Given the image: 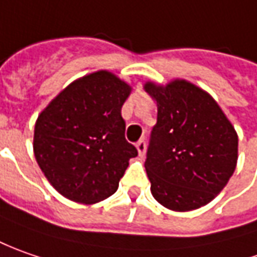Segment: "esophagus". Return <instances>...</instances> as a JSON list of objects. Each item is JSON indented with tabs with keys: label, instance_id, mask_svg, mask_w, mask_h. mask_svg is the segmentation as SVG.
Wrapping results in <instances>:
<instances>
[{
	"label": "esophagus",
	"instance_id": "1",
	"mask_svg": "<svg viewBox=\"0 0 257 257\" xmlns=\"http://www.w3.org/2000/svg\"><path fill=\"white\" fill-rule=\"evenodd\" d=\"M137 149H138V154H139V156H144L145 155L146 152V144L144 139H139L137 142Z\"/></svg>",
	"mask_w": 257,
	"mask_h": 257
}]
</instances>
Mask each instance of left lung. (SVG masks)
Segmentation results:
<instances>
[{"label": "left lung", "mask_w": 257, "mask_h": 257, "mask_svg": "<svg viewBox=\"0 0 257 257\" xmlns=\"http://www.w3.org/2000/svg\"><path fill=\"white\" fill-rule=\"evenodd\" d=\"M144 88L158 105L145 161L154 198L176 212L208 205L234 172L236 131L217 102L185 79Z\"/></svg>", "instance_id": "obj_1"}]
</instances>
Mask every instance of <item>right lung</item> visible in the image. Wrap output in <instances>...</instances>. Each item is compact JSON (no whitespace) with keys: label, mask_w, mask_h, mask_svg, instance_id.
<instances>
[{"label":"right lung","mask_w":257,"mask_h":257,"mask_svg":"<svg viewBox=\"0 0 257 257\" xmlns=\"http://www.w3.org/2000/svg\"><path fill=\"white\" fill-rule=\"evenodd\" d=\"M131 89L112 72L98 71L68 85L40 113L35 159L67 199L91 205L118 189L129 159L138 155L120 115Z\"/></svg>","instance_id":"add662e5"}]
</instances>
